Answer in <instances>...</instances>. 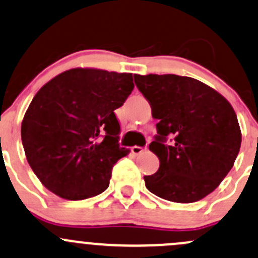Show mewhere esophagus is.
Here are the masks:
<instances>
[{
	"mask_svg": "<svg viewBox=\"0 0 258 258\" xmlns=\"http://www.w3.org/2000/svg\"><path fill=\"white\" fill-rule=\"evenodd\" d=\"M145 151H146V148L140 147V146H134V147L131 148V152L135 154V156H138V154H141L142 152H145Z\"/></svg>",
	"mask_w": 258,
	"mask_h": 258,
	"instance_id": "34e87169",
	"label": "esophagus"
}]
</instances>
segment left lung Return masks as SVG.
Masks as SVG:
<instances>
[{"label": "left lung", "mask_w": 258, "mask_h": 258, "mask_svg": "<svg viewBox=\"0 0 258 258\" xmlns=\"http://www.w3.org/2000/svg\"><path fill=\"white\" fill-rule=\"evenodd\" d=\"M134 77L158 120L150 151L158 157L159 169L145 175L146 188L174 203L203 199L226 177L240 151L241 131L234 108L218 91L193 78Z\"/></svg>", "instance_id": "8db88e82"}]
</instances>
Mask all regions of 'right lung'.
<instances>
[{
    "label": "right lung",
    "mask_w": 258,
    "mask_h": 258,
    "mask_svg": "<svg viewBox=\"0 0 258 258\" xmlns=\"http://www.w3.org/2000/svg\"><path fill=\"white\" fill-rule=\"evenodd\" d=\"M130 73L67 70L48 81L32 100L21 127L32 170L51 193L84 200L107 189L120 147L113 111L134 90Z\"/></svg>",
    "instance_id": "add662e5"
}]
</instances>
